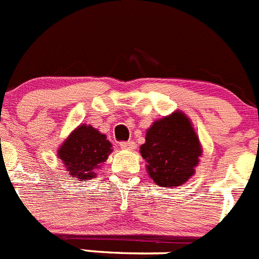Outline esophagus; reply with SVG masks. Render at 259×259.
<instances>
[{"instance_id": "1", "label": "esophagus", "mask_w": 259, "mask_h": 259, "mask_svg": "<svg viewBox=\"0 0 259 259\" xmlns=\"http://www.w3.org/2000/svg\"><path fill=\"white\" fill-rule=\"evenodd\" d=\"M120 147L122 150H134L135 148V143L133 141H127V142H120Z\"/></svg>"}]
</instances>
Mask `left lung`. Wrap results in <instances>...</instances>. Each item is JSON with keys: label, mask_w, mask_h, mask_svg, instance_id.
Here are the masks:
<instances>
[{"label": "left lung", "mask_w": 259, "mask_h": 259, "mask_svg": "<svg viewBox=\"0 0 259 259\" xmlns=\"http://www.w3.org/2000/svg\"><path fill=\"white\" fill-rule=\"evenodd\" d=\"M147 170L156 185L176 187L195 173L201 156L199 137L182 112L153 122L141 147Z\"/></svg>", "instance_id": "8db88e82"}]
</instances>
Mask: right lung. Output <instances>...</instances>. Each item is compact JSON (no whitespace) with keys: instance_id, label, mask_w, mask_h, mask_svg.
I'll return each instance as SVG.
<instances>
[{"instance_id":"right-lung-1","label":"right lung","mask_w":259,"mask_h":259,"mask_svg":"<svg viewBox=\"0 0 259 259\" xmlns=\"http://www.w3.org/2000/svg\"><path fill=\"white\" fill-rule=\"evenodd\" d=\"M107 137L90 125H81L59 148L58 156L73 178L82 181L94 177L93 170L103 164L112 152Z\"/></svg>"}]
</instances>
